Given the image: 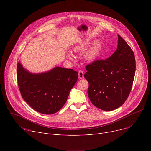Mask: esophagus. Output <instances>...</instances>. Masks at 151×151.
Listing matches in <instances>:
<instances>
[{
    "mask_svg": "<svg viewBox=\"0 0 151 151\" xmlns=\"http://www.w3.org/2000/svg\"><path fill=\"white\" fill-rule=\"evenodd\" d=\"M78 78L79 79L83 78V72L82 70H79L78 72Z\"/></svg>",
    "mask_w": 151,
    "mask_h": 151,
    "instance_id": "esophagus-1",
    "label": "esophagus"
}]
</instances>
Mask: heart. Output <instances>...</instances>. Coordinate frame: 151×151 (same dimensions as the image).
<instances>
[{
    "label": "heart",
    "instance_id": "b5f03b06",
    "mask_svg": "<svg viewBox=\"0 0 151 151\" xmlns=\"http://www.w3.org/2000/svg\"><path fill=\"white\" fill-rule=\"evenodd\" d=\"M90 43L91 42L89 39L84 40L83 42L81 43L79 45H78L74 48V51L76 52H81L83 51L88 48V47L90 44ZM99 51H100V44L99 42L96 41L92 45V47L90 48V49L87 52V53L85 54V57L86 60H87L88 61H93L95 60L99 54ZM67 56L70 60H72V57L70 54H68Z\"/></svg>",
    "mask_w": 151,
    "mask_h": 151
}]
</instances>
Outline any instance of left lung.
<instances>
[{"instance_id": "8db88e82", "label": "left lung", "mask_w": 151, "mask_h": 151, "mask_svg": "<svg viewBox=\"0 0 151 151\" xmlns=\"http://www.w3.org/2000/svg\"><path fill=\"white\" fill-rule=\"evenodd\" d=\"M85 68L88 97L96 107L111 111L124 103L133 86L136 61L133 50L119 35L115 52L106 60L94 61Z\"/></svg>"}]
</instances>
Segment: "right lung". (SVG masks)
<instances>
[{
    "label": "right lung",
    "instance_id": "right-lung-1",
    "mask_svg": "<svg viewBox=\"0 0 151 151\" xmlns=\"http://www.w3.org/2000/svg\"><path fill=\"white\" fill-rule=\"evenodd\" d=\"M17 71L21 96L32 109L46 115L55 114L61 109L78 78L76 71L60 67L45 73L33 74L24 69L19 62Z\"/></svg>",
    "mask_w": 151,
    "mask_h": 151
}]
</instances>
